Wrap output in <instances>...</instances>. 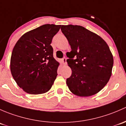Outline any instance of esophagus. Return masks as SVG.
<instances>
[{"instance_id": "34e87169", "label": "esophagus", "mask_w": 126, "mask_h": 126, "mask_svg": "<svg viewBox=\"0 0 126 126\" xmlns=\"http://www.w3.org/2000/svg\"><path fill=\"white\" fill-rule=\"evenodd\" d=\"M63 63L64 65H65L67 64V58H63Z\"/></svg>"}]
</instances>
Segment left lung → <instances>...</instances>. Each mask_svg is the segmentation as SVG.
I'll list each match as a JSON object with an SVG mask.
<instances>
[{
	"instance_id": "obj_1",
	"label": "left lung",
	"mask_w": 126,
	"mask_h": 126,
	"mask_svg": "<svg viewBox=\"0 0 126 126\" xmlns=\"http://www.w3.org/2000/svg\"><path fill=\"white\" fill-rule=\"evenodd\" d=\"M61 29L72 49L67 60L72 69L66 82L68 89L81 97L96 94L111 75L113 58L109 47L102 37L82 26L62 25Z\"/></svg>"
}]
</instances>
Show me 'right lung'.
Returning <instances> with one entry per match:
<instances>
[{
    "instance_id": "1",
    "label": "right lung",
    "mask_w": 126,
    "mask_h": 126,
    "mask_svg": "<svg viewBox=\"0 0 126 126\" xmlns=\"http://www.w3.org/2000/svg\"><path fill=\"white\" fill-rule=\"evenodd\" d=\"M60 28V25H43L25 33L15 44L10 70L16 82L26 93L43 94L52 87L59 63L53 58L50 44Z\"/></svg>"
}]
</instances>
